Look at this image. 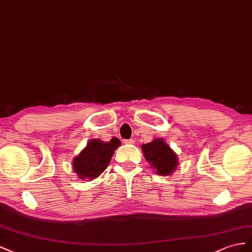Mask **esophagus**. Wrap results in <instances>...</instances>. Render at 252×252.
<instances>
[{
	"mask_svg": "<svg viewBox=\"0 0 252 252\" xmlns=\"http://www.w3.org/2000/svg\"><path fill=\"white\" fill-rule=\"evenodd\" d=\"M125 143H126V145H133V143H134V139L125 140Z\"/></svg>",
	"mask_w": 252,
	"mask_h": 252,
	"instance_id": "34e87169",
	"label": "esophagus"
}]
</instances>
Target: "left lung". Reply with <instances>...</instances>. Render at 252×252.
Instances as JSON below:
<instances>
[{
	"label": "left lung",
	"mask_w": 252,
	"mask_h": 252,
	"mask_svg": "<svg viewBox=\"0 0 252 252\" xmlns=\"http://www.w3.org/2000/svg\"><path fill=\"white\" fill-rule=\"evenodd\" d=\"M141 149L150 168H153L158 175L169 176L176 170L178 157L163 138H155L142 145Z\"/></svg>",
	"instance_id": "1"
}]
</instances>
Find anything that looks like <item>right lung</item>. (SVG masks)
Returning a JSON list of instances; mask_svg holds the SVG:
<instances>
[{"mask_svg":"<svg viewBox=\"0 0 252 252\" xmlns=\"http://www.w3.org/2000/svg\"><path fill=\"white\" fill-rule=\"evenodd\" d=\"M120 145V140L116 137H113L110 141L91 139L73 159L71 164L74 172L85 182L97 178L109 166L115 150Z\"/></svg>","mask_w":252,"mask_h":252,"instance_id":"add662e5","label":"right lung"}]
</instances>
